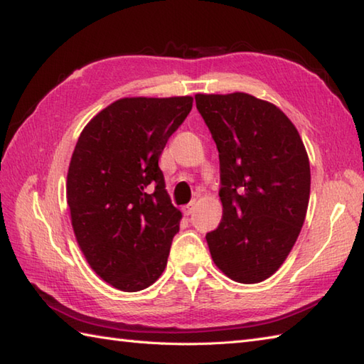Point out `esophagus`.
Segmentation results:
<instances>
[{"label": "esophagus", "instance_id": "34e87169", "mask_svg": "<svg viewBox=\"0 0 364 364\" xmlns=\"http://www.w3.org/2000/svg\"><path fill=\"white\" fill-rule=\"evenodd\" d=\"M194 211H196V202H192V203H189L186 206H183V213L186 214V215H191Z\"/></svg>", "mask_w": 364, "mask_h": 364}]
</instances>
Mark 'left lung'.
Here are the masks:
<instances>
[{
    "instance_id": "left-lung-1",
    "label": "left lung",
    "mask_w": 364,
    "mask_h": 364,
    "mask_svg": "<svg viewBox=\"0 0 364 364\" xmlns=\"http://www.w3.org/2000/svg\"><path fill=\"white\" fill-rule=\"evenodd\" d=\"M219 150L222 220L206 235L211 258L237 283L274 275L296 244L310 200V161L275 105L244 92L197 94Z\"/></svg>"
}]
</instances>
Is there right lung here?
<instances>
[{
    "label": "right lung",
    "instance_id": "obj_1",
    "mask_svg": "<svg viewBox=\"0 0 364 364\" xmlns=\"http://www.w3.org/2000/svg\"><path fill=\"white\" fill-rule=\"evenodd\" d=\"M192 102L120 98L76 142L67 173L73 233L89 266L120 291L149 288L167 266L181 211L170 203L158 161Z\"/></svg>",
    "mask_w": 364,
    "mask_h": 364
}]
</instances>
